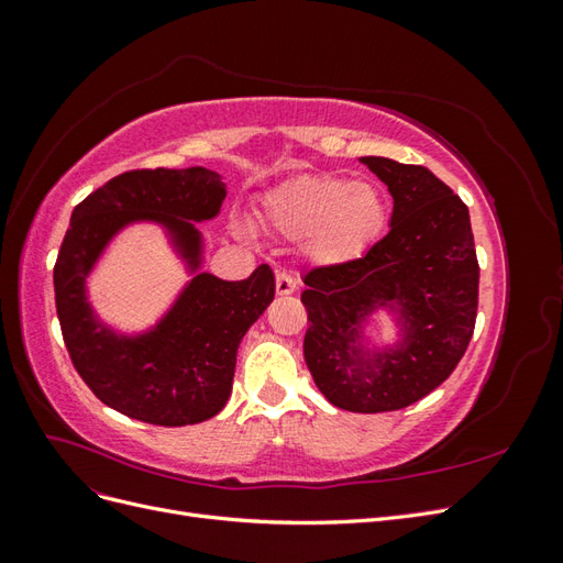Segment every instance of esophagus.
<instances>
[{
	"instance_id": "34e87169",
	"label": "esophagus",
	"mask_w": 563,
	"mask_h": 563,
	"mask_svg": "<svg viewBox=\"0 0 563 563\" xmlns=\"http://www.w3.org/2000/svg\"><path fill=\"white\" fill-rule=\"evenodd\" d=\"M275 286H277V296H291L296 291V279L288 275V272H277Z\"/></svg>"
}]
</instances>
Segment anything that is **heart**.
Masks as SVG:
<instances>
[{
	"label": "heart",
	"instance_id": "obj_1",
	"mask_svg": "<svg viewBox=\"0 0 563 563\" xmlns=\"http://www.w3.org/2000/svg\"><path fill=\"white\" fill-rule=\"evenodd\" d=\"M263 218L282 236L305 240L312 261L340 265L360 258L378 240L387 209L371 183L305 174L265 195Z\"/></svg>",
	"mask_w": 563,
	"mask_h": 563
}]
</instances>
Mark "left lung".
Segmentation results:
<instances>
[{
	"mask_svg": "<svg viewBox=\"0 0 563 563\" xmlns=\"http://www.w3.org/2000/svg\"><path fill=\"white\" fill-rule=\"evenodd\" d=\"M395 199L389 232L362 258L302 277L305 362L319 391L352 413L399 411L444 383L470 345L479 263L470 211L430 168L362 157ZM378 307L400 312L405 343L364 353L361 323Z\"/></svg>",
	"mask_w": 563,
	"mask_h": 563,
	"instance_id": "left-lung-1",
	"label": "left lung"
}]
</instances>
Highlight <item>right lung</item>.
Segmentation results:
<instances>
[{
	"label": "right lung",
	"mask_w": 563,
	"mask_h": 563,
	"mask_svg": "<svg viewBox=\"0 0 563 563\" xmlns=\"http://www.w3.org/2000/svg\"><path fill=\"white\" fill-rule=\"evenodd\" d=\"M228 190L211 168H139L114 176L77 203L54 267L56 312L67 354L93 395L114 411L162 428L213 418L225 406L236 347L275 298L269 265L249 279L199 272L155 329L126 338L93 317L84 282L112 236L155 220L197 269L201 234L192 220L218 216Z\"/></svg>",
	"instance_id": "right-lung-1"
}]
</instances>
